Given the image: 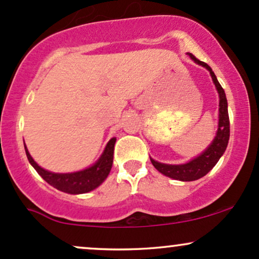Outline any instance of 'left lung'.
Wrapping results in <instances>:
<instances>
[{
    "label": "left lung",
    "mask_w": 259,
    "mask_h": 259,
    "mask_svg": "<svg viewBox=\"0 0 259 259\" xmlns=\"http://www.w3.org/2000/svg\"><path fill=\"white\" fill-rule=\"evenodd\" d=\"M192 61L204 67L209 72L212 76L213 82H214L217 91L219 94V123H218V132L212 144L208 146L206 150L202 152L200 156L196 157L190 162L185 164H164V163H159L157 160L151 158V162L154 165V168L159 171V173L164 174L165 177L171 178L175 180L181 181H194L204 177L208 171L210 170L217 164L219 158L225 152L229 142V136H230V121H229L228 114V101L225 92L223 90L222 85L217 80L215 74L213 73L212 68L209 67L204 62H201L200 59L195 57L192 53H189Z\"/></svg>",
    "instance_id": "left-lung-1"
}]
</instances>
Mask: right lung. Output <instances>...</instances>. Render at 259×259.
Returning a JSON list of instances; mask_svg holds the SVG:
<instances>
[{"instance_id":"add662e5","label":"right lung","mask_w":259,"mask_h":259,"mask_svg":"<svg viewBox=\"0 0 259 259\" xmlns=\"http://www.w3.org/2000/svg\"><path fill=\"white\" fill-rule=\"evenodd\" d=\"M115 138H112L107 144V146L103 151L102 156L100 159L95 163L91 167L84 169V170L75 171V173H65V174H58L52 173V171L45 170L40 165L32 159V157L29 153V151L25 147V153L28 157L29 162L35 170L41 175V178L45 181L50 184V185L55 187V189L59 190V191L67 192V194L78 195V194H86V192L92 191L100 186L106 178L108 177L109 171H111L112 164H113V153H114V144Z\"/></svg>"}]
</instances>
